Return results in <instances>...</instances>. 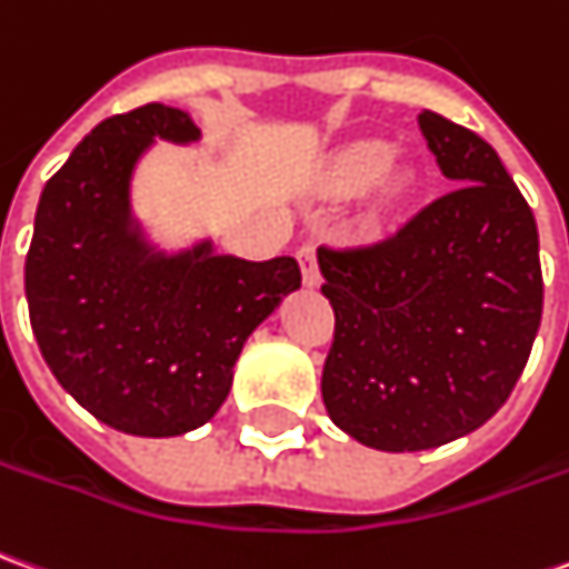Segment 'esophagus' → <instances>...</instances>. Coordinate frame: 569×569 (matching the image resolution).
Here are the masks:
<instances>
[{
    "instance_id": "1",
    "label": "esophagus",
    "mask_w": 569,
    "mask_h": 569,
    "mask_svg": "<svg viewBox=\"0 0 569 569\" xmlns=\"http://www.w3.org/2000/svg\"><path fill=\"white\" fill-rule=\"evenodd\" d=\"M298 264H301V280L308 289L320 286V268H317V249L311 243H305L298 249Z\"/></svg>"
}]
</instances>
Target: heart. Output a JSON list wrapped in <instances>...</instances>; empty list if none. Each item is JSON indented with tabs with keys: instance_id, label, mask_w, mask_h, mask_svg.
<instances>
[{
	"instance_id": "1",
	"label": "heart",
	"mask_w": 569,
	"mask_h": 569,
	"mask_svg": "<svg viewBox=\"0 0 569 569\" xmlns=\"http://www.w3.org/2000/svg\"><path fill=\"white\" fill-rule=\"evenodd\" d=\"M381 184V206L400 200L409 188V172L391 166V147L381 141H357L339 150L320 174L326 197H351L360 190ZM376 224V221H372Z\"/></svg>"
}]
</instances>
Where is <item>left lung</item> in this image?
<instances>
[{"label":"left lung","instance_id":"obj_1","mask_svg":"<svg viewBox=\"0 0 569 569\" xmlns=\"http://www.w3.org/2000/svg\"><path fill=\"white\" fill-rule=\"evenodd\" d=\"M419 129L456 188L379 243L317 249L336 311L326 412L385 452L431 450L496 416L542 320L539 230L499 153L431 110Z\"/></svg>","mask_w":569,"mask_h":569}]
</instances>
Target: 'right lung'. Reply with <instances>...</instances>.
<instances>
[{"mask_svg":"<svg viewBox=\"0 0 569 569\" xmlns=\"http://www.w3.org/2000/svg\"><path fill=\"white\" fill-rule=\"evenodd\" d=\"M193 144V119L144 104L98 122L39 197L23 264L30 326L67 395L110 428L178 437L228 400L246 339L301 286L289 256H218L147 243L132 174L153 141Z\"/></svg>","mask_w":569,"mask_h":569,"instance_id":"right-lung-1","label":"right lung"}]
</instances>
